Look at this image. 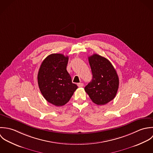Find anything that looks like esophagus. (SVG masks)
Instances as JSON below:
<instances>
[{"instance_id":"obj_1","label":"esophagus","mask_w":153,"mask_h":153,"mask_svg":"<svg viewBox=\"0 0 153 153\" xmlns=\"http://www.w3.org/2000/svg\"><path fill=\"white\" fill-rule=\"evenodd\" d=\"M77 86L79 87V88H82L83 86H84V84L82 83H79L77 84Z\"/></svg>"}]
</instances>
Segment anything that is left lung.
Returning a JSON list of instances; mask_svg holds the SVG:
<instances>
[{"instance_id": "left-lung-1", "label": "left lung", "mask_w": 153, "mask_h": 153, "mask_svg": "<svg viewBox=\"0 0 153 153\" xmlns=\"http://www.w3.org/2000/svg\"><path fill=\"white\" fill-rule=\"evenodd\" d=\"M92 81L85 88L92 102L103 105L113 100L118 92L119 77L111 62L97 54L88 57Z\"/></svg>"}]
</instances>
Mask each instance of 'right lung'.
<instances>
[{
  "label": "right lung",
  "mask_w": 153,
  "mask_h": 153,
  "mask_svg": "<svg viewBox=\"0 0 153 153\" xmlns=\"http://www.w3.org/2000/svg\"><path fill=\"white\" fill-rule=\"evenodd\" d=\"M68 57L52 54L42 62L38 73V83L44 97L49 103L61 106L66 104L77 89L67 71Z\"/></svg>",
  "instance_id": "right-lung-1"
}]
</instances>
